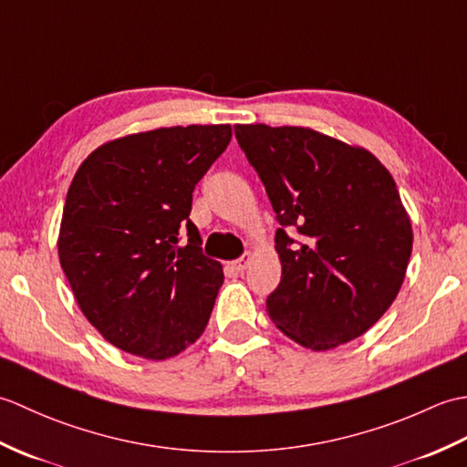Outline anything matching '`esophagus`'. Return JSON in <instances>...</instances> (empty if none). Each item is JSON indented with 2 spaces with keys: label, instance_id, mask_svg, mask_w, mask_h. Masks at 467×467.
<instances>
[{
  "label": "esophagus",
  "instance_id": "obj_1",
  "mask_svg": "<svg viewBox=\"0 0 467 467\" xmlns=\"http://www.w3.org/2000/svg\"><path fill=\"white\" fill-rule=\"evenodd\" d=\"M249 265H251V254L246 253V254H243V256H241V259H236V261H231V263H228V269L234 271V273H243Z\"/></svg>",
  "mask_w": 467,
  "mask_h": 467
}]
</instances>
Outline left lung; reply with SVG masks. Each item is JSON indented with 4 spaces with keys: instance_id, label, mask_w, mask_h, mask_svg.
<instances>
[{
    "instance_id": "left-lung-1",
    "label": "left lung",
    "mask_w": 467,
    "mask_h": 467,
    "mask_svg": "<svg viewBox=\"0 0 467 467\" xmlns=\"http://www.w3.org/2000/svg\"><path fill=\"white\" fill-rule=\"evenodd\" d=\"M234 136L281 224L283 275L266 296L276 329L313 351L361 337L395 301L411 256L393 176L365 148L311 128L236 124Z\"/></svg>"
}]
</instances>
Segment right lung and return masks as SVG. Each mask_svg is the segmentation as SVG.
<instances>
[{
	"instance_id": "1",
	"label": "right lung",
	"mask_w": 467,
	"mask_h": 467,
	"mask_svg": "<svg viewBox=\"0 0 467 467\" xmlns=\"http://www.w3.org/2000/svg\"><path fill=\"white\" fill-rule=\"evenodd\" d=\"M231 136L228 124L158 128L106 142L78 168L59 265L86 319L118 349L162 361L206 329L224 275L188 214Z\"/></svg>"
}]
</instances>
